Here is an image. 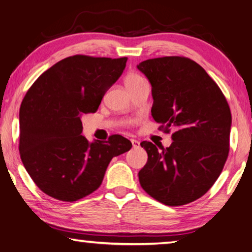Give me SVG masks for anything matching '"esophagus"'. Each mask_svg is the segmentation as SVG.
Returning a JSON list of instances; mask_svg holds the SVG:
<instances>
[{"instance_id": "1", "label": "esophagus", "mask_w": 252, "mask_h": 252, "mask_svg": "<svg viewBox=\"0 0 252 252\" xmlns=\"http://www.w3.org/2000/svg\"><path fill=\"white\" fill-rule=\"evenodd\" d=\"M131 142H132V146H133V148L135 149V148H139L140 147V142L138 141V140H134V139H132L131 140Z\"/></svg>"}]
</instances>
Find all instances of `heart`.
<instances>
[{"label":"heart","mask_w":252,"mask_h":252,"mask_svg":"<svg viewBox=\"0 0 252 252\" xmlns=\"http://www.w3.org/2000/svg\"><path fill=\"white\" fill-rule=\"evenodd\" d=\"M142 82H144V79L136 73L127 74L125 79V83L126 85L127 90H131V89H133L136 85L141 84Z\"/></svg>","instance_id":"b5f03b06"}]
</instances>
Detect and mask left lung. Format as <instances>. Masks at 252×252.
Masks as SVG:
<instances>
[{"label": "left lung", "mask_w": 252, "mask_h": 252, "mask_svg": "<svg viewBox=\"0 0 252 252\" xmlns=\"http://www.w3.org/2000/svg\"><path fill=\"white\" fill-rule=\"evenodd\" d=\"M138 69L152 87L151 114L171 135L159 150L141 142L148 162L139 171L146 192L167 206H182L207 192L229 155L231 112L227 100L202 66L185 57L146 60Z\"/></svg>", "instance_id": "obj_1"}]
</instances>
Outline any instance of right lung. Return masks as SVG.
<instances>
[{
    "mask_svg": "<svg viewBox=\"0 0 252 252\" xmlns=\"http://www.w3.org/2000/svg\"><path fill=\"white\" fill-rule=\"evenodd\" d=\"M127 58L73 55L43 72L20 108L21 160L34 183L50 197L73 202L101 186L113 157L129 151L122 135L89 142L81 117L94 113L120 78Z\"/></svg>",
    "mask_w": 252,
    "mask_h": 252,
    "instance_id": "obj_1",
    "label": "right lung"
}]
</instances>
